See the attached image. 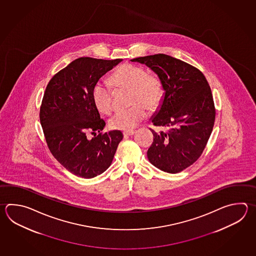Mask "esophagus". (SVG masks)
<instances>
[{
	"instance_id": "esophagus-1",
	"label": "esophagus",
	"mask_w": 256,
	"mask_h": 256,
	"mask_svg": "<svg viewBox=\"0 0 256 256\" xmlns=\"http://www.w3.org/2000/svg\"><path fill=\"white\" fill-rule=\"evenodd\" d=\"M134 134H135V131L133 130H126L123 132V135L125 136H132V135H134Z\"/></svg>"
}]
</instances>
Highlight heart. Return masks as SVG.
Wrapping results in <instances>:
<instances>
[{"instance_id": "1", "label": "heart", "mask_w": 256, "mask_h": 256, "mask_svg": "<svg viewBox=\"0 0 256 256\" xmlns=\"http://www.w3.org/2000/svg\"><path fill=\"white\" fill-rule=\"evenodd\" d=\"M110 83L116 90H128L126 110L116 111L110 118V128L118 130H130L145 118L146 110L154 111L162 103L163 86L160 79L154 74L146 73L144 68L123 64L110 76ZM94 104L100 112L110 114L114 108V94L108 86L98 83L92 91Z\"/></svg>"}]
</instances>
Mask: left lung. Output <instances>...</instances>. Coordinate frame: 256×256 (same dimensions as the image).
<instances>
[{
	"mask_svg": "<svg viewBox=\"0 0 256 256\" xmlns=\"http://www.w3.org/2000/svg\"><path fill=\"white\" fill-rule=\"evenodd\" d=\"M131 61L153 70L165 90L152 123L168 130L150 128L154 138L148 158L165 172H180L202 154L214 128L216 111L208 81L198 68L164 54Z\"/></svg>",
	"mask_w": 256,
	"mask_h": 256,
	"instance_id": "1",
	"label": "left lung"
}]
</instances>
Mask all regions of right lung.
Returning a JSON list of instances; mask_svg holds the SVG:
<instances>
[{"mask_svg": "<svg viewBox=\"0 0 256 256\" xmlns=\"http://www.w3.org/2000/svg\"><path fill=\"white\" fill-rule=\"evenodd\" d=\"M121 61L79 58L47 84L39 114L44 135L52 156L76 176L91 178L104 172L123 138L120 130L102 132L106 122L92 96L100 78ZM88 132L94 134L91 140Z\"/></svg>", "mask_w": 256, "mask_h": 256, "instance_id": "add662e5", "label": "right lung"}]
</instances>
